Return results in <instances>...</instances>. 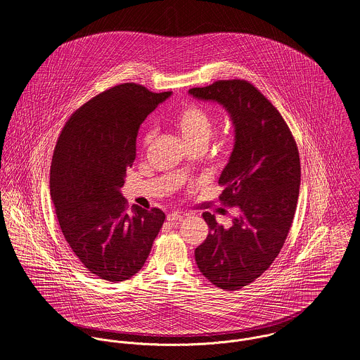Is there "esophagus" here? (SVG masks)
I'll list each match as a JSON object with an SVG mask.
<instances>
[{
	"label": "esophagus",
	"instance_id": "1",
	"mask_svg": "<svg viewBox=\"0 0 360 360\" xmlns=\"http://www.w3.org/2000/svg\"><path fill=\"white\" fill-rule=\"evenodd\" d=\"M167 220L173 224H177L183 220V213L181 212H172V213L167 214Z\"/></svg>",
	"mask_w": 360,
	"mask_h": 360
}]
</instances>
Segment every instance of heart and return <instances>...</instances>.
<instances>
[{"label":"heart","mask_w":360,"mask_h":360,"mask_svg":"<svg viewBox=\"0 0 360 360\" xmlns=\"http://www.w3.org/2000/svg\"><path fill=\"white\" fill-rule=\"evenodd\" d=\"M173 126L180 134L181 140L186 146L191 144H204L209 141L213 129L214 122L212 115L200 105H188L184 109H181L173 119ZM154 139V131L147 130L143 137L144 146H148Z\"/></svg>","instance_id":"obj_1"}]
</instances>
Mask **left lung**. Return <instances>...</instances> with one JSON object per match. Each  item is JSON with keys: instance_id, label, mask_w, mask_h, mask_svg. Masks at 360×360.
I'll return each instance as SVG.
<instances>
[{"instance_id": "1", "label": "left lung", "mask_w": 360, "mask_h": 360, "mask_svg": "<svg viewBox=\"0 0 360 360\" xmlns=\"http://www.w3.org/2000/svg\"><path fill=\"white\" fill-rule=\"evenodd\" d=\"M221 105L234 127V146L219 184L221 202L238 209L229 229L205 212V241L195 250L200 271L216 287L240 290L270 267L288 236L301 186L300 154L280 112L244 80H220L188 90Z\"/></svg>"}]
</instances>
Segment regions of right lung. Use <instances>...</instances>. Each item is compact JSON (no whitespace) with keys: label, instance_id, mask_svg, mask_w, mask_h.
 <instances>
[{"label":"right lung","instance_id":"add662e5","mask_svg":"<svg viewBox=\"0 0 360 360\" xmlns=\"http://www.w3.org/2000/svg\"><path fill=\"white\" fill-rule=\"evenodd\" d=\"M170 96L115 86L70 116L53 150L50 190L63 237L87 270L110 283L140 271L165 221L158 207L127 213L120 188L141 123Z\"/></svg>","mask_w":360,"mask_h":360}]
</instances>
